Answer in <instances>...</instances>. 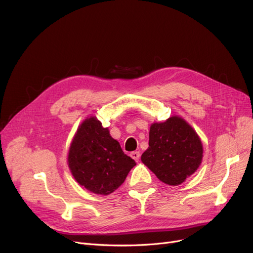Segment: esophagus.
I'll return each instance as SVG.
<instances>
[{
    "label": "esophagus",
    "instance_id": "obj_1",
    "mask_svg": "<svg viewBox=\"0 0 253 253\" xmlns=\"http://www.w3.org/2000/svg\"><path fill=\"white\" fill-rule=\"evenodd\" d=\"M130 156L131 159H134L136 162H139V159H140V152L139 151H134L130 153Z\"/></svg>",
    "mask_w": 253,
    "mask_h": 253
}]
</instances>
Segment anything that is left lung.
<instances>
[{
  "label": "left lung",
  "instance_id": "1",
  "mask_svg": "<svg viewBox=\"0 0 253 253\" xmlns=\"http://www.w3.org/2000/svg\"><path fill=\"white\" fill-rule=\"evenodd\" d=\"M203 151L197 131L182 117L173 115L150 126L149 147L141 161L162 182L176 186L198 170Z\"/></svg>",
  "mask_w": 253,
  "mask_h": 253
}]
</instances>
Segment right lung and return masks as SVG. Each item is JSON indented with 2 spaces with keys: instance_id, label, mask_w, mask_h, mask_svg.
Here are the masks:
<instances>
[{
  "instance_id": "add662e5",
  "label": "right lung",
  "mask_w": 253,
  "mask_h": 253,
  "mask_svg": "<svg viewBox=\"0 0 253 253\" xmlns=\"http://www.w3.org/2000/svg\"><path fill=\"white\" fill-rule=\"evenodd\" d=\"M68 166L76 181L95 195L108 196L122 185L136 166L95 116L78 126L68 153Z\"/></svg>"
}]
</instances>
